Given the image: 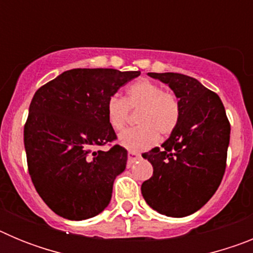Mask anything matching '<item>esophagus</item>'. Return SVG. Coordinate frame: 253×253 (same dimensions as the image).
Instances as JSON below:
<instances>
[{
	"instance_id": "esophagus-1",
	"label": "esophagus",
	"mask_w": 253,
	"mask_h": 253,
	"mask_svg": "<svg viewBox=\"0 0 253 253\" xmlns=\"http://www.w3.org/2000/svg\"><path fill=\"white\" fill-rule=\"evenodd\" d=\"M140 158V154L137 153V152H131L129 151L128 152V165L130 166L131 163H134L137 160H139Z\"/></svg>"
}]
</instances>
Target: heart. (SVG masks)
Returning a JSON list of instances; mask_svg holds the SVG:
<instances>
[{"label": "heart", "instance_id": "b5f03b06", "mask_svg": "<svg viewBox=\"0 0 253 253\" xmlns=\"http://www.w3.org/2000/svg\"><path fill=\"white\" fill-rule=\"evenodd\" d=\"M129 110H139L135 128L120 133L119 143L131 152L148 149L160 137H169L180 120L181 107L177 96L163 91L156 82L142 78L128 86L125 97L113 95L106 102L107 120L115 130L125 126Z\"/></svg>", "mask_w": 253, "mask_h": 253}]
</instances>
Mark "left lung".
<instances>
[{
    "instance_id": "left-lung-1",
    "label": "left lung",
    "mask_w": 253,
    "mask_h": 253,
    "mask_svg": "<svg viewBox=\"0 0 253 253\" xmlns=\"http://www.w3.org/2000/svg\"><path fill=\"white\" fill-rule=\"evenodd\" d=\"M148 76L169 84L181 114L161 148L142 154L153 166V175L140 190L152 209L182 218L204 207L222 182L231 124L219 96L195 78L172 72Z\"/></svg>"
}]
</instances>
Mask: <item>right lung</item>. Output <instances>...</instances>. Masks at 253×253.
I'll return each instance as SVG.
<instances>
[{"label":"right lung","instance_id":"obj_1","mask_svg":"<svg viewBox=\"0 0 253 253\" xmlns=\"http://www.w3.org/2000/svg\"><path fill=\"white\" fill-rule=\"evenodd\" d=\"M140 75L113 68L66 71L35 92L24 126L31 181L55 214L69 220L97 215L109 205L116 176L128 152L115 144L106 102L120 87Z\"/></svg>","mask_w":253,"mask_h":253}]
</instances>
